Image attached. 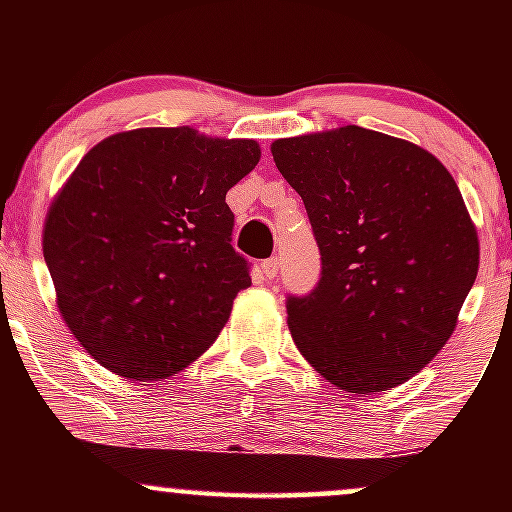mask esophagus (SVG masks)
Masks as SVG:
<instances>
[{"mask_svg":"<svg viewBox=\"0 0 512 512\" xmlns=\"http://www.w3.org/2000/svg\"><path fill=\"white\" fill-rule=\"evenodd\" d=\"M262 274L267 276V279H274L276 274H279V260L276 257H269V260L262 262Z\"/></svg>","mask_w":512,"mask_h":512,"instance_id":"1","label":"esophagus"}]
</instances>
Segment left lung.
Listing matches in <instances>:
<instances>
[{
  "label": "left lung",
  "mask_w": 512,
  "mask_h": 512,
  "mask_svg": "<svg viewBox=\"0 0 512 512\" xmlns=\"http://www.w3.org/2000/svg\"><path fill=\"white\" fill-rule=\"evenodd\" d=\"M272 156L322 255L315 291L286 301L298 351L356 395L407 383L455 332L479 272L457 182L421 146L356 125L276 139Z\"/></svg>",
  "instance_id": "obj_1"
}]
</instances>
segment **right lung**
I'll use <instances>...</instances> for the list:
<instances>
[{"mask_svg":"<svg viewBox=\"0 0 512 512\" xmlns=\"http://www.w3.org/2000/svg\"><path fill=\"white\" fill-rule=\"evenodd\" d=\"M260 156L255 139L142 127L81 158L45 216L43 255L62 320L103 368L170 378L214 344L252 284L226 192Z\"/></svg>","mask_w":512,"mask_h":512,"instance_id":"1","label":"right lung"}]
</instances>
